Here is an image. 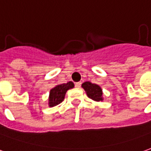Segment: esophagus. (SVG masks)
Wrapping results in <instances>:
<instances>
[{
    "label": "esophagus",
    "mask_w": 151,
    "mask_h": 151,
    "mask_svg": "<svg viewBox=\"0 0 151 151\" xmlns=\"http://www.w3.org/2000/svg\"><path fill=\"white\" fill-rule=\"evenodd\" d=\"M75 86H76V88H77V89L81 88V82H77V83H76V84H75Z\"/></svg>",
    "instance_id": "obj_1"
}]
</instances>
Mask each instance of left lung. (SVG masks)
<instances>
[{"mask_svg":"<svg viewBox=\"0 0 151 151\" xmlns=\"http://www.w3.org/2000/svg\"><path fill=\"white\" fill-rule=\"evenodd\" d=\"M82 88L85 89L87 96L92 100L96 102H100L104 100L103 98V90L101 87L96 84H93L91 82L86 81L82 84Z\"/></svg>","mask_w":151,"mask_h":151,"instance_id":"8db88e82","label":"left lung"}]
</instances>
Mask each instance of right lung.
<instances>
[{"instance_id": "obj_1", "label": "right lung", "mask_w": 151, "mask_h": 151, "mask_svg": "<svg viewBox=\"0 0 151 151\" xmlns=\"http://www.w3.org/2000/svg\"><path fill=\"white\" fill-rule=\"evenodd\" d=\"M74 83L70 81L65 84L57 85L50 90L49 96H48V106L50 108L55 107L61 104L64 99L66 91L70 89L74 88Z\"/></svg>"}]
</instances>
